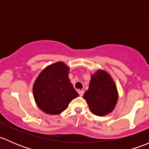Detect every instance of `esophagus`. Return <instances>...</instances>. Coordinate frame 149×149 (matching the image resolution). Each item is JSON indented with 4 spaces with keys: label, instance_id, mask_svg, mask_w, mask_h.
I'll return each mask as SVG.
<instances>
[{
    "label": "esophagus",
    "instance_id": "obj_1",
    "mask_svg": "<svg viewBox=\"0 0 149 149\" xmlns=\"http://www.w3.org/2000/svg\"><path fill=\"white\" fill-rule=\"evenodd\" d=\"M79 95L81 96V97H82V96H83L84 94V90H80V91H79Z\"/></svg>",
    "mask_w": 149,
    "mask_h": 149
}]
</instances>
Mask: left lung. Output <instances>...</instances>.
<instances>
[{
  "label": "left lung",
  "instance_id": "left-lung-1",
  "mask_svg": "<svg viewBox=\"0 0 149 149\" xmlns=\"http://www.w3.org/2000/svg\"><path fill=\"white\" fill-rule=\"evenodd\" d=\"M83 97L93 114L104 116L111 113L118 103V88L110 75L99 69L91 74L88 89Z\"/></svg>",
  "mask_w": 149,
  "mask_h": 149
}]
</instances>
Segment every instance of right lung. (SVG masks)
I'll use <instances>...</instances> for the list:
<instances>
[{"instance_id":"right-lung-1","label":"right lung","mask_w":149,"mask_h":149,"mask_svg":"<svg viewBox=\"0 0 149 149\" xmlns=\"http://www.w3.org/2000/svg\"><path fill=\"white\" fill-rule=\"evenodd\" d=\"M69 67L62 61L45 68L33 84L36 104L48 115H59L79 97L68 78Z\"/></svg>"}]
</instances>
